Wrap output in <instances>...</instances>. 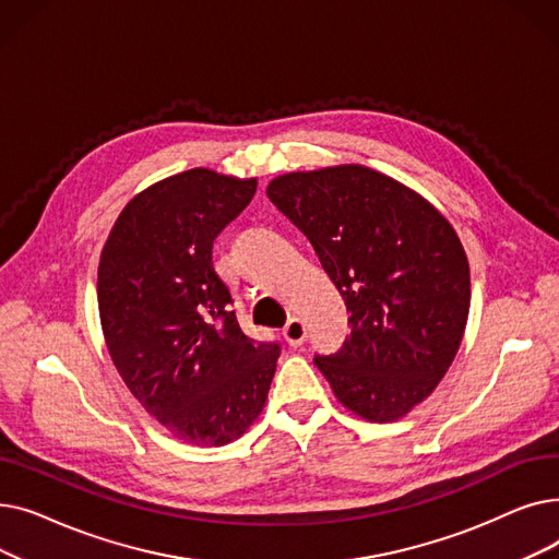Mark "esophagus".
<instances>
[{"label":"esophagus","instance_id":"34e87169","mask_svg":"<svg viewBox=\"0 0 559 559\" xmlns=\"http://www.w3.org/2000/svg\"><path fill=\"white\" fill-rule=\"evenodd\" d=\"M283 337L289 346H301L304 340H306V324H304V321L299 317H292L283 329Z\"/></svg>","mask_w":559,"mask_h":559}]
</instances>
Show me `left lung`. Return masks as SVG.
I'll return each mask as SVG.
<instances>
[{"mask_svg":"<svg viewBox=\"0 0 559 559\" xmlns=\"http://www.w3.org/2000/svg\"><path fill=\"white\" fill-rule=\"evenodd\" d=\"M267 197L304 230L350 312L342 348L314 365L350 413L405 417L444 378L466 329L472 278L455 228L365 165L289 171Z\"/></svg>","mask_w":559,"mask_h":559,"instance_id":"obj_1","label":"left lung"}]
</instances>
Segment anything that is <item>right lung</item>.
Returning <instances> with one entry per match:
<instances>
[{
	"label": "right lung",
	"mask_w": 559,
	"mask_h": 559,
	"mask_svg": "<svg viewBox=\"0 0 559 559\" xmlns=\"http://www.w3.org/2000/svg\"><path fill=\"white\" fill-rule=\"evenodd\" d=\"M255 179L194 167L135 194L102 251L97 301L115 369L176 439L224 447L262 413L281 354L230 310L213 242Z\"/></svg>",
	"instance_id": "right-lung-1"
}]
</instances>
